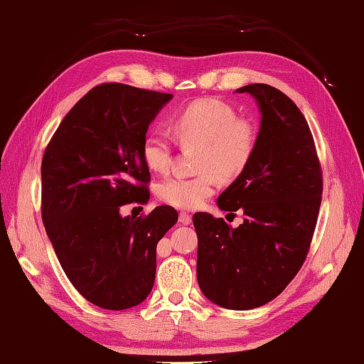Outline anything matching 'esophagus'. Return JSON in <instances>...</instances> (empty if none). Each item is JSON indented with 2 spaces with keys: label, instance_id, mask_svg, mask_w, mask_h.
I'll return each instance as SVG.
<instances>
[{
  "label": "esophagus",
  "instance_id": "1",
  "mask_svg": "<svg viewBox=\"0 0 364 364\" xmlns=\"http://www.w3.org/2000/svg\"><path fill=\"white\" fill-rule=\"evenodd\" d=\"M179 221L183 224V225H188L191 223V215L190 213H185V212H181L179 213Z\"/></svg>",
  "mask_w": 364,
  "mask_h": 364
}]
</instances>
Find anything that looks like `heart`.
I'll list each match as a JSON object with an SVG mask.
<instances>
[{
  "label": "heart",
  "mask_w": 364,
  "mask_h": 364,
  "mask_svg": "<svg viewBox=\"0 0 364 364\" xmlns=\"http://www.w3.org/2000/svg\"><path fill=\"white\" fill-rule=\"evenodd\" d=\"M169 129L183 148L198 146L193 177H168L157 185V196L168 205L195 210L215 193L218 179L233 181L245 173L257 148L252 121L238 117L230 104L200 98L182 107ZM144 164L156 173L173 165V146L161 132H149L141 144Z\"/></svg>",
  "instance_id": "heart-1"
}]
</instances>
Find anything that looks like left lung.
Segmentation results:
<instances>
[{
  "label": "left lung",
  "instance_id": "obj_1",
  "mask_svg": "<svg viewBox=\"0 0 364 364\" xmlns=\"http://www.w3.org/2000/svg\"><path fill=\"white\" fill-rule=\"evenodd\" d=\"M262 112L255 154L221 196L225 212L243 210L237 229L223 218L193 215L198 284L213 304L250 310L277 297L310 250L322 199V169L311 131L288 96L268 84L237 90Z\"/></svg>",
  "mask_w": 364,
  "mask_h": 364
}]
</instances>
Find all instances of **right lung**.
<instances>
[{
    "instance_id": "right-lung-1",
    "label": "right lung",
    "mask_w": 364,
    "mask_h": 364,
    "mask_svg": "<svg viewBox=\"0 0 364 364\" xmlns=\"http://www.w3.org/2000/svg\"><path fill=\"white\" fill-rule=\"evenodd\" d=\"M169 93L107 82L93 87L62 119L42 159V220L62 269L88 302L126 310L148 297L156 249L176 210L126 216L149 200L141 156L148 126Z\"/></svg>"
}]
</instances>
